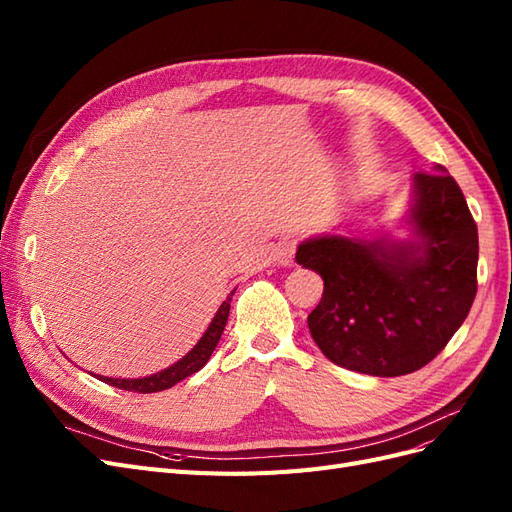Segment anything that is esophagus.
Returning a JSON list of instances; mask_svg holds the SVG:
<instances>
[{"label":"esophagus","mask_w":512,"mask_h":512,"mask_svg":"<svg viewBox=\"0 0 512 512\" xmlns=\"http://www.w3.org/2000/svg\"><path fill=\"white\" fill-rule=\"evenodd\" d=\"M294 250H297V239H294V237H288V239L277 243V247H275L277 265L290 267L292 262H294Z\"/></svg>","instance_id":"34e87169"}]
</instances>
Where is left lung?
<instances>
[{"mask_svg":"<svg viewBox=\"0 0 512 512\" xmlns=\"http://www.w3.org/2000/svg\"><path fill=\"white\" fill-rule=\"evenodd\" d=\"M408 224V241L322 235L299 245V265L324 280L309 333L335 365L380 378L412 374L466 320L476 297L478 230L444 166L414 175Z\"/></svg>","mask_w":512,"mask_h":512,"instance_id":"obj_1","label":"left lung"}]
</instances>
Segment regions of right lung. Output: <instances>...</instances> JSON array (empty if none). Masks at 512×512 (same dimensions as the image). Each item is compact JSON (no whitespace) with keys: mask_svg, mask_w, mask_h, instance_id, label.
<instances>
[{"mask_svg":"<svg viewBox=\"0 0 512 512\" xmlns=\"http://www.w3.org/2000/svg\"><path fill=\"white\" fill-rule=\"evenodd\" d=\"M232 294H235V292H230L228 297H226V301L220 305L218 314L213 316L209 329L205 331L203 337L198 339V344L188 354H185L183 359H179L175 365H170V367L158 371V374L145 376V378H130V380L128 378H106V376H96V378H100L102 382L111 384V386H117V389H121V391L158 393V391L170 389V386H175L183 378L196 374L198 369L205 367V363L211 359L215 346H218V342H220V337H222L224 327H226L228 314H230Z\"/></svg>","mask_w":512,"mask_h":512,"instance_id":"obj_1","label":"right lung"}]
</instances>
